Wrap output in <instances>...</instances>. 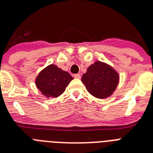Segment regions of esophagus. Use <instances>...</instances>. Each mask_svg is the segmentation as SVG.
<instances>
[{
  "label": "esophagus",
  "mask_w": 153,
  "mask_h": 153,
  "mask_svg": "<svg viewBox=\"0 0 153 153\" xmlns=\"http://www.w3.org/2000/svg\"><path fill=\"white\" fill-rule=\"evenodd\" d=\"M74 78H76V79H80V78H81V76H80V74H74Z\"/></svg>",
  "instance_id": "esophagus-1"
}]
</instances>
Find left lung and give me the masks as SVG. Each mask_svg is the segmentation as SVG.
I'll return each instance as SVG.
<instances>
[{
  "instance_id": "1",
  "label": "left lung",
  "mask_w": 153,
  "mask_h": 153,
  "mask_svg": "<svg viewBox=\"0 0 153 153\" xmlns=\"http://www.w3.org/2000/svg\"><path fill=\"white\" fill-rule=\"evenodd\" d=\"M119 74L112 66L96 61L83 74L81 81L88 91L98 98H106L113 94L119 83Z\"/></svg>"
}]
</instances>
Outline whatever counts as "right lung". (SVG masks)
I'll use <instances>...</instances> for the list:
<instances>
[{"instance_id":"obj_1","label":"right lung","mask_w":153,"mask_h":153,"mask_svg":"<svg viewBox=\"0 0 153 153\" xmlns=\"http://www.w3.org/2000/svg\"><path fill=\"white\" fill-rule=\"evenodd\" d=\"M74 79L71 75L55 65H49L36 76V88L47 98H57L65 91L68 84Z\"/></svg>"}]
</instances>
